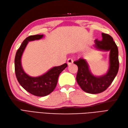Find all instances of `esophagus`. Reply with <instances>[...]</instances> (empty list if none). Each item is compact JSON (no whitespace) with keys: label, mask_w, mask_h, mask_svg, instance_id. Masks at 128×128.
Returning a JSON list of instances; mask_svg holds the SVG:
<instances>
[{"label":"esophagus","mask_w":128,"mask_h":128,"mask_svg":"<svg viewBox=\"0 0 128 128\" xmlns=\"http://www.w3.org/2000/svg\"><path fill=\"white\" fill-rule=\"evenodd\" d=\"M67 63L68 65H71L73 63V60L72 58H69L67 60Z\"/></svg>","instance_id":"obj_1"}]
</instances>
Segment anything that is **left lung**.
I'll return each instance as SVG.
<instances>
[{
    "label": "left lung",
    "instance_id": "obj_1",
    "mask_svg": "<svg viewBox=\"0 0 128 128\" xmlns=\"http://www.w3.org/2000/svg\"><path fill=\"white\" fill-rule=\"evenodd\" d=\"M102 40H94V47L100 50H110V67L107 74L100 77L94 76L90 72L88 64L85 59H79L74 62L78 67L76 78L78 84L83 91L91 94L104 91L112 83L119 70L117 46L110 35L102 33Z\"/></svg>",
    "mask_w": 128,
    "mask_h": 128
}]
</instances>
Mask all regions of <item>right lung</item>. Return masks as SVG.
<instances>
[{
	"label": "right lung",
	"mask_w": 128,
	"mask_h": 128,
	"mask_svg": "<svg viewBox=\"0 0 128 128\" xmlns=\"http://www.w3.org/2000/svg\"><path fill=\"white\" fill-rule=\"evenodd\" d=\"M43 34L30 36L24 40L16 52L15 58V72L16 78L21 86L29 93L36 96L43 97L50 94L55 89L59 74L68 66L66 63L55 66L40 76L32 78L24 72L21 64V58L29 41L39 40Z\"/></svg>",
	"instance_id": "obj_1"
}]
</instances>
